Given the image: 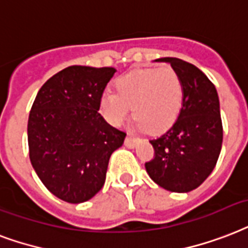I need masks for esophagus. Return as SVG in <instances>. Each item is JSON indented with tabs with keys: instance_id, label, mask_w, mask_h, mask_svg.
I'll return each instance as SVG.
<instances>
[{
	"instance_id": "34e87169",
	"label": "esophagus",
	"mask_w": 248,
	"mask_h": 248,
	"mask_svg": "<svg viewBox=\"0 0 248 248\" xmlns=\"http://www.w3.org/2000/svg\"><path fill=\"white\" fill-rule=\"evenodd\" d=\"M138 141H140L138 138L133 137V136H128V137L125 138V146L126 147H130V149H132V147H134V146L137 145Z\"/></svg>"
}]
</instances>
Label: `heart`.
I'll use <instances>...</instances> for the list:
<instances>
[{"instance_id":"b5f03b06","label":"heart","mask_w":248,"mask_h":248,"mask_svg":"<svg viewBox=\"0 0 248 248\" xmlns=\"http://www.w3.org/2000/svg\"><path fill=\"white\" fill-rule=\"evenodd\" d=\"M115 92L99 97V112L111 125H122L132 114L140 126L149 132L168 129L178 118L184 103L180 75L170 66L141 68L119 76Z\"/></svg>"}]
</instances>
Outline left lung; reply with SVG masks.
Returning <instances> with one entry per match:
<instances>
[{
  "label": "left lung",
  "mask_w": 248,
  "mask_h": 248,
  "mask_svg": "<svg viewBox=\"0 0 248 248\" xmlns=\"http://www.w3.org/2000/svg\"><path fill=\"white\" fill-rule=\"evenodd\" d=\"M170 63L182 80L184 103L177 120L150 143L153 160L145 164L151 180L173 193L197 189L214 170L222 145V123L216 88L202 71L178 58Z\"/></svg>",
  "instance_id": "8db88e82"
}]
</instances>
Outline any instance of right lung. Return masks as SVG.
Segmentation results:
<instances>
[{
  "mask_svg": "<svg viewBox=\"0 0 248 248\" xmlns=\"http://www.w3.org/2000/svg\"><path fill=\"white\" fill-rule=\"evenodd\" d=\"M115 72L112 67H67L41 86L32 105L31 163L46 189L64 202H86L102 189L111 154L125 140L98 112Z\"/></svg>",
  "mask_w": 248,
  "mask_h": 248,
  "instance_id": "add662e5",
  "label": "right lung"
}]
</instances>
